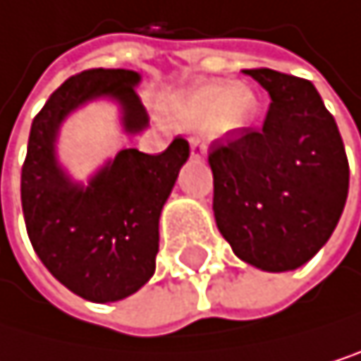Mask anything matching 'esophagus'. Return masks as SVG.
<instances>
[{
	"label": "esophagus",
	"instance_id": "34e87169",
	"mask_svg": "<svg viewBox=\"0 0 361 361\" xmlns=\"http://www.w3.org/2000/svg\"><path fill=\"white\" fill-rule=\"evenodd\" d=\"M204 152H207V146H204L200 140H197V137H193V140H191V157H193V159H202Z\"/></svg>",
	"mask_w": 361,
	"mask_h": 361
}]
</instances>
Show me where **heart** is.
Returning <instances> with one entry per match:
<instances>
[{
	"mask_svg": "<svg viewBox=\"0 0 361 361\" xmlns=\"http://www.w3.org/2000/svg\"><path fill=\"white\" fill-rule=\"evenodd\" d=\"M252 90L234 83L226 85L221 81H209L191 87L176 101L174 116L185 124H200L209 120L213 135H224L245 124L254 109Z\"/></svg>",
	"mask_w": 361,
	"mask_h": 361,
	"instance_id": "b5f03b06",
	"label": "heart"
}]
</instances>
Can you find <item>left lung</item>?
Returning <instances> with one entry per match:
<instances>
[{
	"label": "left lung",
	"mask_w": 361,
	"mask_h": 361,
	"mask_svg": "<svg viewBox=\"0 0 361 361\" xmlns=\"http://www.w3.org/2000/svg\"><path fill=\"white\" fill-rule=\"evenodd\" d=\"M271 97L262 127L215 142L213 213L243 262L290 271L331 237L349 193V161L338 124L308 79L252 68Z\"/></svg>",
	"instance_id": "1"
}]
</instances>
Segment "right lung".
<instances>
[{
  "mask_svg": "<svg viewBox=\"0 0 361 361\" xmlns=\"http://www.w3.org/2000/svg\"><path fill=\"white\" fill-rule=\"evenodd\" d=\"M140 79L124 68H92L66 79L32 122L21 170V204L34 252L58 282L97 303L129 297L152 278L161 209L189 144L176 137L161 154L124 148L83 187L60 168L56 140L71 111L101 97L120 103L124 131H144L148 114L135 92Z\"/></svg>",
  "mask_w": 361,
  "mask_h": 361,
  "instance_id": "right-lung-1",
  "label": "right lung"
}]
</instances>
